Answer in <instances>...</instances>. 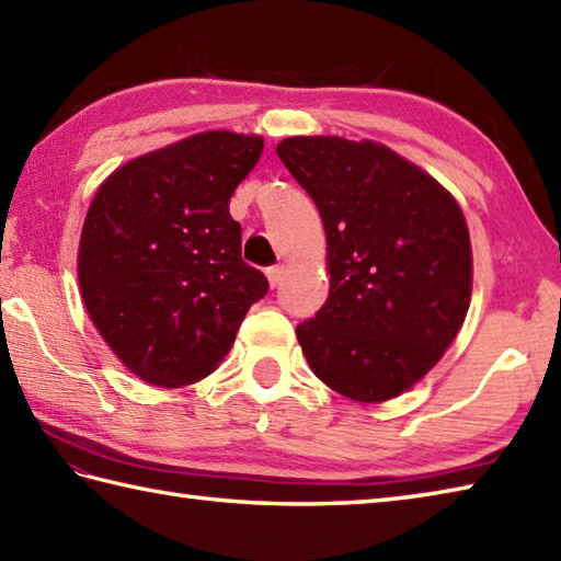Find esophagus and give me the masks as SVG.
<instances>
[{
    "label": "esophagus",
    "instance_id": "1",
    "mask_svg": "<svg viewBox=\"0 0 561 561\" xmlns=\"http://www.w3.org/2000/svg\"><path fill=\"white\" fill-rule=\"evenodd\" d=\"M267 279H270L272 287H279V284L284 282V267H282V265L267 267Z\"/></svg>",
    "mask_w": 561,
    "mask_h": 561
}]
</instances>
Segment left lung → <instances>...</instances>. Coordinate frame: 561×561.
Returning <instances> with one entry per match:
<instances>
[{"label":"left lung","instance_id":"1","mask_svg":"<svg viewBox=\"0 0 561 561\" xmlns=\"http://www.w3.org/2000/svg\"><path fill=\"white\" fill-rule=\"evenodd\" d=\"M277 156L323 218L331 291L296 337L313 375L377 403L411 389L453 343L471 296L457 202L381 142L287 138Z\"/></svg>","mask_w":561,"mask_h":561}]
</instances>
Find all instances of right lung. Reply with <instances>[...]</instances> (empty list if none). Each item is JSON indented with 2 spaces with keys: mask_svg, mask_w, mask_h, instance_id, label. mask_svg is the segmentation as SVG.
Segmentation results:
<instances>
[{
  "mask_svg": "<svg viewBox=\"0 0 561 561\" xmlns=\"http://www.w3.org/2000/svg\"><path fill=\"white\" fill-rule=\"evenodd\" d=\"M260 156V136L208 130L126 162L94 194L77 257L82 299L142 381L204 379L267 294L265 274L240 257L228 211Z\"/></svg>",
  "mask_w": 561,
  "mask_h": 561,
  "instance_id": "right-lung-1",
  "label": "right lung"
}]
</instances>
